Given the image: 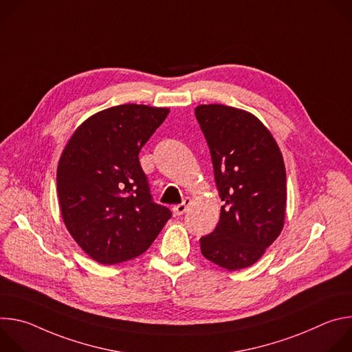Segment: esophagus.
Segmentation results:
<instances>
[{
  "label": "esophagus",
  "instance_id": "obj_1",
  "mask_svg": "<svg viewBox=\"0 0 352 352\" xmlns=\"http://www.w3.org/2000/svg\"><path fill=\"white\" fill-rule=\"evenodd\" d=\"M190 204H192L190 197H185V199L182 200V204H179V205L174 206V213H175L177 216H181V214H184V213L186 212V209L189 208V205H190Z\"/></svg>",
  "mask_w": 352,
  "mask_h": 352
}]
</instances>
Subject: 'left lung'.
<instances>
[{
	"label": "left lung",
	"instance_id": "8db88e82",
	"mask_svg": "<svg viewBox=\"0 0 352 352\" xmlns=\"http://www.w3.org/2000/svg\"><path fill=\"white\" fill-rule=\"evenodd\" d=\"M224 202L213 232L200 238L202 255L230 272L254 265L284 226L287 182L280 148L250 113L223 104L195 109Z\"/></svg>",
	"mask_w": 352,
	"mask_h": 352
}]
</instances>
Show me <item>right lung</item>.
Here are the masks:
<instances>
[{
  "mask_svg": "<svg viewBox=\"0 0 352 352\" xmlns=\"http://www.w3.org/2000/svg\"><path fill=\"white\" fill-rule=\"evenodd\" d=\"M168 109L124 104L87 118L65 146L57 168L64 223L85 252L102 265L148 249L171 210L153 202L139 152Z\"/></svg>",
  "mask_w": 352,
  "mask_h": 352,
  "instance_id": "obj_1",
  "label": "right lung"
}]
</instances>
